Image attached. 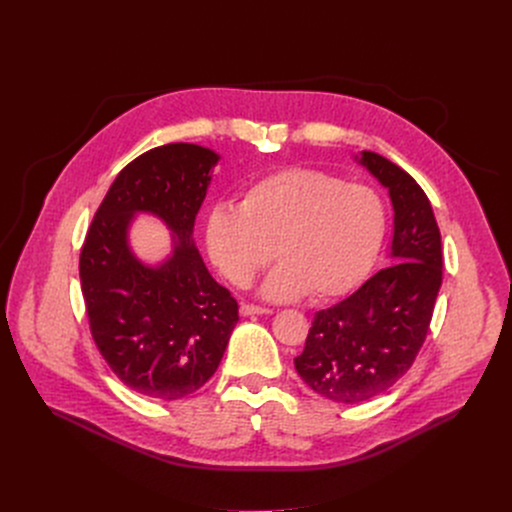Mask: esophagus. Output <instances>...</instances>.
Returning <instances> with one entry per match:
<instances>
[{
    "instance_id": "esophagus-1",
    "label": "esophagus",
    "mask_w": 512,
    "mask_h": 512,
    "mask_svg": "<svg viewBox=\"0 0 512 512\" xmlns=\"http://www.w3.org/2000/svg\"><path fill=\"white\" fill-rule=\"evenodd\" d=\"M263 314H271V310L261 308V306H253V304H243L241 306V316H263Z\"/></svg>"
}]
</instances>
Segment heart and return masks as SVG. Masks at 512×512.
<instances>
[{"label": "heart", "instance_id": "obj_1", "mask_svg": "<svg viewBox=\"0 0 512 512\" xmlns=\"http://www.w3.org/2000/svg\"><path fill=\"white\" fill-rule=\"evenodd\" d=\"M387 229L381 196L330 174L289 168L247 186L239 206L210 208L204 239L210 261L245 287L277 255L261 294L273 302L348 294L371 271Z\"/></svg>", "mask_w": 512, "mask_h": 512}]
</instances>
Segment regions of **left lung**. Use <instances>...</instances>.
Instances as JSON below:
<instances>
[{
    "mask_svg": "<svg viewBox=\"0 0 512 512\" xmlns=\"http://www.w3.org/2000/svg\"><path fill=\"white\" fill-rule=\"evenodd\" d=\"M393 204V265L364 281L340 304L314 316L298 375L318 395L356 405L389 391L427 336L442 287V237L421 186L375 152H360Z\"/></svg>",
    "mask_w": 512,
    "mask_h": 512,
    "instance_id": "left-lung-1",
    "label": "left lung"
}]
</instances>
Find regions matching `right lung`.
I'll return each mask as SVG.
<instances>
[{
  "mask_svg": "<svg viewBox=\"0 0 512 512\" xmlns=\"http://www.w3.org/2000/svg\"><path fill=\"white\" fill-rule=\"evenodd\" d=\"M218 160L194 143L141 154L111 184L81 251L93 340L119 381L150 399L198 391L239 322L237 300L212 279L192 239ZM137 213L160 217L173 233V253L156 266L137 260L128 245Z\"/></svg>",
  "mask_w": 512,
  "mask_h": 512,
  "instance_id": "add662e5",
  "label": "right lung"
}]
</instances>
